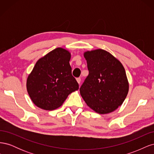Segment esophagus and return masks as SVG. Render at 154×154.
I'll return each mask as SVG.
<instances>
[{"mask_svg":"<svg viewBox=\"0 0 154 154\" xmlns=\"http://www.w3.org/2000/svg\"><path fill=\"white\" fill-rule=\"evenodd\" d=\"M76 81H77V82L79 83V84H80V82H81V78H76Z\"/></svg>","mask_w":154,"mask_h":154,"instance_id":"1","label":"esophagus"}]
</instances>
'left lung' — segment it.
Returning <instances> with one entry per match:
<instances>
[{
    "mask_svg": "<svg viewBox=\"0 0 154 154\" xmlns=\"http://www.w3.org/2000/svg\"><path fill=\"white\" fill-rule=\"evenodd\" d=\"M88 75L80 92L87 105L97 113L108 114L123 103L128 92L125 70L118 59L103 49L84 53Z\"/></svg>",
    "mask_w": 154,
    "mask_h": 154,
    "instance_id": "left-lung-1",
    "label": "left lung"
}]
</instances>
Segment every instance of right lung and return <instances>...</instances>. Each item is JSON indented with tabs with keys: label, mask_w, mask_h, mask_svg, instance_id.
Wrapping results in <instances>:
<instances>
[{
	"label": "right lung",
	"mask_w": 154,
	"mask_h": 154,
	"mask_svg": "<svg viewBox=\"0 0 154 154\" xmlns=\"http://www.w3.org/2000/svg\"><path fill=\"white\" fill-rule=\"evenodd\" d=\"M71 53L58 48L40 58L27 79V91L33 103L40 109L58 108L69 94L78 90L72 75Z\"/></svg>",
	"instance_id": "1"
}]
</instances>
